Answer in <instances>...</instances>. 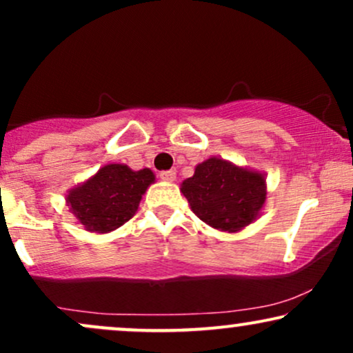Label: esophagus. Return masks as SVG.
<instances>
[{
	"label": "esophagus",
	"mask_w": 353,
	"mask_h": 353,
	"mask_svg": "<svg viewBox=\"0 0 353 353\" xmlns=\"http://www.w3.org/2000/svg\"><path fill=\"white\" fill-rule=\"evenodd\" d=\"M159 176H161V179L165 181V182L176 181V171H172V169H171V171H163L159 174Z\"/></svg>",
	"instance_id": "34e87169"
}]
</instances>
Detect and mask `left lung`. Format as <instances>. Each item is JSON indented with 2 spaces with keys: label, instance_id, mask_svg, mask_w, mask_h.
<instances>
[{
  "label": "left lung",
  "instance_id": "1",
  "mask_svg": "<svg viewBox=\"0 0 353 353\" xmlns=\"http://www.w3.org/2000/svg\"><path fill=\"white\" fill-rule=\"evenodd\" d=\"M190 209L210 228L237 232L259 217L265 204L264 174L209 157L182 182Z\"/></svg>",
  "mask_w": 353,
  "mask_h": 353
}]
</instances>
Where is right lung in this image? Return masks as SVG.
I'll use <instances>...</instances> for the list:
<instances>
[{
  "instance_id": "obj_1",
  "label": "right lung",
  "mask_w": 353,
  "mask_h": 353,
  "mask_svg": "<svg viewBox=\"0 0 353 353\" xmlns=\"http://www.w3.org/2000/svg\"><path fill=\"white\" fill-rule=\"evenodd\" d=\"M154 181V172L148 168L132 171L124 164H108L71 189L66 202L86 230L111 232L134 216L143 194Z\"/></svg>"
}]
</instances>
